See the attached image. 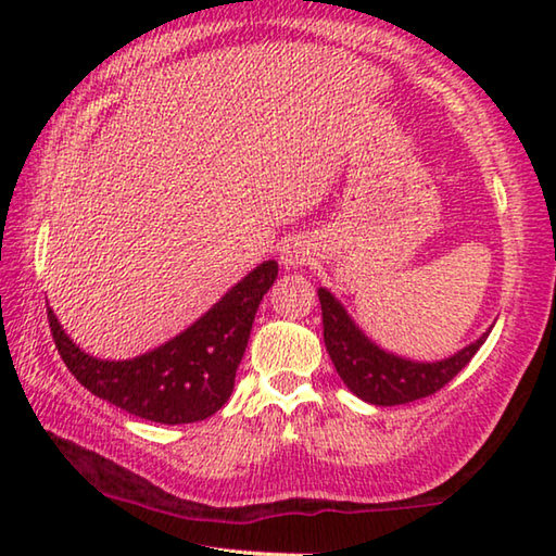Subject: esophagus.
Instances as JSON below:
<instances>
[{
    "label": "esophagus",
    "instance_id": "obj_1",
    "mask_svg": "<svg viewBox=\"0 0 556 556\" xmlns=\"http://www.w3.org/2000/svg\"><path fill=\"white\" fill-rule=\"evenodd\" d=\"M279 260H281V265H285L287 269H296V267L306 265V262L312 260V250H308L306 240H301V238L287 240L285 244H281V250H279Z\"/></svg>",
    "mask_w": 556,
    "mask_h": 556
}]
</instances>
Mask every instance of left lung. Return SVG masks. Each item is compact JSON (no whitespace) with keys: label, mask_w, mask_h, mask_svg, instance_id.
I'll return each instance as SVG.
<instances>
[{"label":"left lung","mask_w":556,"mask_h":556,"mask_svg":"<svg viewBox=\"0 0 556 556\" xmlns=\"http://www.w3.org/2000/svg\"><path fill=\"white\" fill-rule=\"evenodd\" d=\"M318 301H321L324 314V343L336 372L355 397L378 404V407H394V404H407L439 392L466 368L491 333L488 328L478 341L460 348L444 361H409L372 343L328 289H318Z\"/></svg>","instance_id":"left-lung-1"}]
</instances>
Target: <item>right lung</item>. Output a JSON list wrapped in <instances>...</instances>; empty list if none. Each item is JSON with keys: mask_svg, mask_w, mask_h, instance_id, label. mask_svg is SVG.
<instances>
[{"mask_svg": "<svg viewBox=\"0 0 556 556\" xmlns=\"http://www.w3.org/2000/svg\"><path fill=\"white\" fill-rule=\"evenodd\" d=\"M277 271L275 260L262 262L186 331L129 361L80 351L51 308L49 326L63 363L96 397L159 425H191L230 400L252 321Z\"/></svg>", "mask_w": 556, "mask_h": 556, "instance_id": "right-lung-1", "label": "right lung"}]
</instances>
